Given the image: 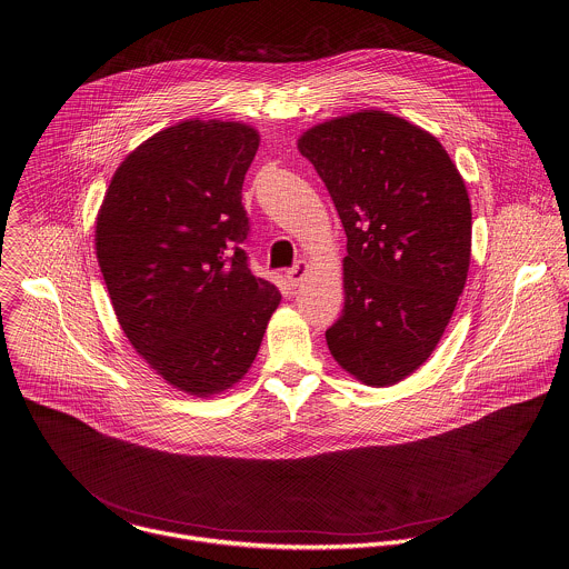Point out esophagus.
I'll use <instances>...</instances> for the list:
<instances>
[{
	"mask_svg": "<svg viewBox=\"0 0 569 569\" xmlns=\"http://www.w3.org/2000/svg\"><path fill=\"white\" fill-rule=\"evenodd\" d=\"M308 270H310V266H308L306 261H299L295 268H290V270L286 272V277H288L290 286H299V283L303 281V277L308 274Z\"/></svg>",
	"mask_w": 569,
	"mask_h": 569,
	"instance_id": "esophagus-1",
	"label": "esophagus"
}]
</instances>
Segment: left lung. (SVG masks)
<instances>
[{"label":"left lung","mask_w":569,"mask_h":569,"mask_svg":"<svg viewBox=\"0 0 569 569\" xmlns=\"http://www.w3.org/2000/svg\"><path fill=\"white\" fill-rule=\"evenodd\" d=\"M297 147L347 234L345 308L326 341L349 376L391 387L433 353L466 286L472 213L463 178L433 133L380 110L319 122Z\"/></svg>","instance_id":"obj_1"}]
</instances>
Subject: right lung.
<instances>
[{
	"label": "right lung",
	"instance_id": "add662e5",
	"mask_svg": "<svg viewBox=\"0 0 569 569\" xmlns=\"http://www.w3.org/2000/svg\"><path fill=\"white\" fill-rule=\"evenodd\" d=\"M257 149L259 131L239 120L176 122L120 162L97 216V259L124 337L196 398L248 373L281 301L239 248Z\"/></svg>",
	"mask_w": 569,
	"mask_h": 569
}]
</instances>
